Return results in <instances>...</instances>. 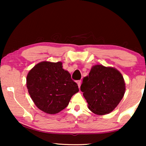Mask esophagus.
Listing matches in <instances>:
<instances>
[{"label":"esophagus","mask_w":146,"mask_h":146,"mask_svg":"<svg viewBox=\"0 0 146 146\" xmlns=\"http://www.w3.org/2000/svg\"><path fill=\"white\" fill-rule=\"evenodd\" d=\"M77 84H78V88H80V86H81V80H78Z\"/></svg>","instance_id":"1"}]
</instances>
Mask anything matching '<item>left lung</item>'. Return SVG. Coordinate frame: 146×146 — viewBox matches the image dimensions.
<instances>
[{
    "label": "left lung",
    "mask_w": 146,
    "mask_h": 146,
    "mask_svg": "<svg viewBox=\"0 0 146 146\" xmlns=\"http://www.w3.org/2000/svg\"><path fill=\"white\" fill-rule=\"evenodd\" d=\"M88 108L98 115H104L114 110L125 94L123 76L114 68L95 65L89 75L83 78L80 86Z\"/></svg>",
    "instance_id": "1"
}]
</instances>
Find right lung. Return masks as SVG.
<instances>
[{
    "mask_svg": "<svg viewBox=\"0 0 146 146\" xmlns=\"http://www.w3.org/2000/svg\"><path fill=\"white\" fill-rule=\"evenodd\" d=\"M27 86L38 108L49 114L66 108L72 96L79 91L61 62L44 61L35 65L28 74Z\"/></svg>",
    "mask_w": 146,
    "mask_h": 146,
    "instance_id": "right-lung-1",
    "label": "right lung"
}]
</instances>
